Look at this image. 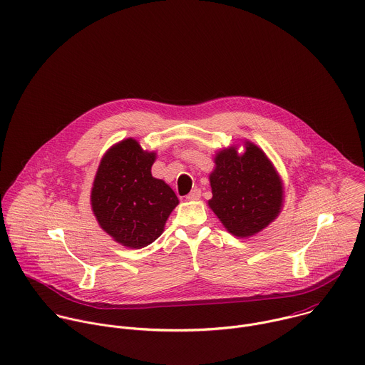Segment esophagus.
Returning <instances> with one entry per match:
<instances>
[{"label": "esophagus", "mask_w": 365, "mask_h": 365, "mask_svg": "<svg viewBox=\"0 0 365 365\" xmlns=\"http://www.w3.org/2000/svg\"><path fill=\"white\" fill-rule=\"evenodd\" d=\"M185 198H187L188 201H197V200H200V198H201V190L194 188Z\"/></svg>", "instance_id": "1"}]
</instances>
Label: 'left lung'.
<instances>
[{
    "label": "left lung",
    "mask_w": 365,
    "mask_h": 365,
    "mask_svg": "<svg viewBox=\"0 0 365 365\" xmlns=\"http://www.w3.org/2000/svg\"><path fill=\"white\" fill-rule=\"evenodd\" d=\"M242 147V153L235 144L215 153L208 207L230 234L250 238L279 215L284 184L258 145L245 140Z\"/></svg>",
    "instance_id": "1"
}]
</instances>
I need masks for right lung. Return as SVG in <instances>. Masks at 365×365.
I'll return each mask as SVG.
<instances>
[{"label": "right lung", "mask_w": 365, "mask_h": 365, "mask_svg": "<svg viewBox=\"0 0 365 365\" xmlns=\"http://www.w3.org/2000/svg\"><path fill=\"white\" fill-rule=\"evenodd\" d=\"M155 151L125 138L103 155L91 188V208L100 227L118 244L144 248L164 231L178 205L173 188L154 178Z\"/></svg>", "instance_id": "add662e5"}]
</instances>
